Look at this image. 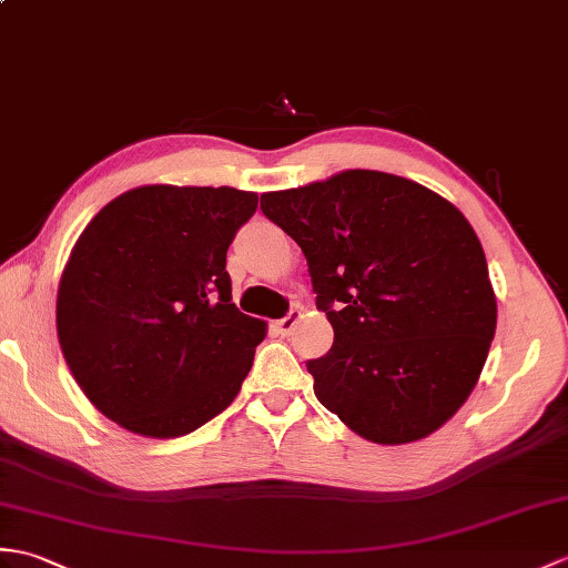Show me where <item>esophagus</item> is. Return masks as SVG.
<instances>
[{
	"label": "esophagus",
	"mask_w": 568,
	"mask_h": 568,
	"mask_svg": "<svg viewBox=\"0 0 568 568\" xmlns=\"http://www.w3.org/2000/svg\"><path fill=\"white\" fill-rule=\"evenodd\" d=\"M300 320H302V312H300V310H293L287 316H283V320H278V322L273 324L275 334H278V336H290V334L295 332V326H297Z\"/></svg>",
	"instance_id": "obj_1"
}]
</instances>
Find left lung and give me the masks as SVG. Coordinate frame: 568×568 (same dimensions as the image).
<instances>
[{
    "instance_id": "8db88e82",
    "label": "left lung",
    "mask_w": 568,
    "mask_h": 568,
    "mask_svg": "<svg viewBox=\"0 0 568 568\" xmlns=\"http://www.w3.org/2000/svg\"><path fill=\"white\" fill-rule=\"evenodd\" d=\"M307 258L334 346L307 363L328 412L379 445L428 438L467 402L496 334L477 232L443 195L346 169L261 195Z\"/></svg>"
}]
</instances>
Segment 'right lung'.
<instances>
[{
  "label": "right lung",
  "instance_id": "right-lung-1",
  "mask_svg": "<svg viewBox=\"0 0 568 568\" xmlns=\"http://www.w3.org/2000/svg\"><path fill=\"white\" fill-rule=\"evenodd\" d=\"M256 205L254 191L152 183L79 234L58 285V341L105 418L179 438L240 394L266 322L234 307L224 266Z\"/></svg>",
  "mask_w": 568,
  "mask_h": 568
}]
</instances>
